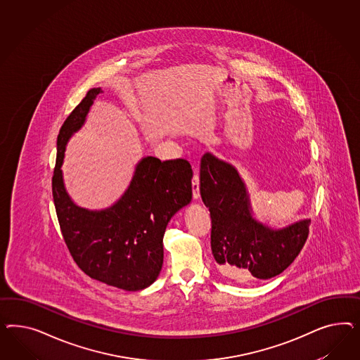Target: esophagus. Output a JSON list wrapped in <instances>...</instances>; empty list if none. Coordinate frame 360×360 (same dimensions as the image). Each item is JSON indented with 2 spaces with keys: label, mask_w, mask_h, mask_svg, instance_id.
Returning <instances> with one entry per match:
<instances>
[{
  "label": "esophagus",
  "mask_w": 360,
  "mask_h": 360,
  "mask_svg": "<svg viewBox=\"0 0 360 360\" xmlns=\"http://www.w3.org/2000/svg\"><path fill=\"white\" fill-rule=\"evenodd\" d=\"M191 186H193V198L199 199V196H200V193H199V175L194 174L193 181H191Z\"/></svg>",
  "instance_id": "esophagus-1"
}]
</instances>
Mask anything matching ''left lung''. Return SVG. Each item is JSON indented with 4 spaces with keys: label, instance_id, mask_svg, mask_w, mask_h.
<instances>
[{
    "label": "left lung",
    "instance_id": "1",
    "mask_svg": "<svg viewBox=\"0 0 360 360\" xmlns=\"http://www.w3.org/2000/svg\"><path fill=\"white\" fill-rule=\"evenodd\" d=\"M200 196L210 211L212 255L227 277L272 278L295 262L305 245L309 219L278 231L257 223L235 167L210 153L200 161Z\"/></svg>",
    "mask_w": 360,
    "mask_h": 360
}]
</instances>
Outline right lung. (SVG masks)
Listing matches in <instances>:
<instances>
[{"mask_svg": "<svg viewBox=\"0 0 360 360\" xmlns=\"http://www.w3.org/2000/svg\"><path fill=\"white\" fill-rule=\"evenodd\" d=\"M101 88L89 89L58 134L53 174L55 211L65 245L77 266L94 280L136 292L155 281L164 262L165 229L191 200V165L184 158L146 157L137 165L128 191L104 211L75 206L65 193L60 166L65 143L84 122Z\"/></svg>", "mask_w": 360, "mask_h": 360, "instance_id": "obj_1", "label": "right lung"}]
</instances>
